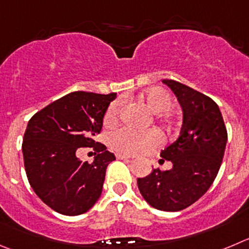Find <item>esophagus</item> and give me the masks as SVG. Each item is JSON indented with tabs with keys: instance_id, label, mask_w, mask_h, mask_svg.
I'll return each instance as SVG.
<instances>
[{
	"instance_id": "1",
	"label": "esophagus",
	"mask_w": 249,
	"mask_h": 249,
	"mask_svg": "<svg viewBox=\"0 0 249 249\" xmlns=\"http://www.w3.org/2000/svg\"><path fill=\"white\" fill-rule=\"evenodd\" d=\"M115 157H117L118 160H130V159H132L131 156H129V155H125V153H117V155H115Z\"/></svg>"
}]
</instances>
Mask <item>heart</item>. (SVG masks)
<instances>
[{
	"label": "heart",
	"mask_w": 249,
	"mask_h": 249,
	"mask_svg": "<svg viewBox=\"0 0 249 249\" xmlns=\"http://www.w3.org/2000/svg\"><path fill=\"white\" fill-rule=\"evenodd\" d=\"M148 108L156 113L159 119H169V113L174 106V99L171 93L161 87H152L141 94ZM123 108L122 99H115L104 111L103 123L111 126L118 122ZM162 142V136L157 130H134L130 127H120L108 136V143L113 150L127 155H141L155 150Z\"/></svg>",
	"instance_id": "heart-1"
}]
</instances>
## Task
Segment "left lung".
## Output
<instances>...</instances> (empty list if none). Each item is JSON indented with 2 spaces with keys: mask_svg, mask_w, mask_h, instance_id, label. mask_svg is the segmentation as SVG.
Returning <instances> with one entry per match:
<instances>
[{
  "mask_svg": "<svg viewBox=\"0 0 249 249\" xmlns=\"http://www.w3.org/2000/svg\"><path fill=\"white\" fill-rule=\"evenodd\" d=\"M183 109L180 135L161 152L173 163L169 171L153 169L138 178L141 195L152 208L179 211L200 199L219 173L227 130L219 106L203 93L173 80H163Z\"/></svg>",
  "mask_w": 249,
  "mask_h": 249,
  "instance_id": "obj_1",
  "label": "left lung"
}]
</instances>
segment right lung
I'll use <instances>...</instances> for the list:
<instances>
[{
	"label": "right lung",
	"instance_id": "1",
	"mask_svg": "<svg viewBox=\"0 0 249 249\" xmlns=\"http://www.w3.org/2000/svg\"><path fill=\"white\" fill-rule=\"evenodd\" d=\"M115 96L77 90L30 118L22 143L25 173L36 194L56 213L81 215L101 196L107 167L115 156L94 136ZM80 147L96 151L92 164L75 157Z\"/></svg>",
	"mask_w": 249,
	"mask_h": 249
}]
</instances>
